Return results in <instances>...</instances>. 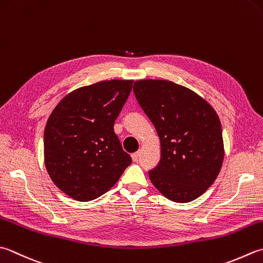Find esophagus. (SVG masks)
<instances>
[{
    "label": "esophagus",
    "instance_id": "obj_1",
    "mask_svg": "<svg viewBox=\"0 0 263 263\" xmlns=\"http://www.w3.org/2000/svg\"><path fill=\"white\" fill-rule=\"evenodd\" d=\"M139 156H140V152H137V153H135V154H132L131 157H132V159H133V162H138Z\"/></svg>",
    "mask_w": 263,
    "mask_h": 263
}]
</instances>
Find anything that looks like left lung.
I'll return each mask as SVG.
<instances>
[{"label": "left lung", "instance_id": "1", "mask_svg": "<svg viewBox=\"0 0 263 263\" xmlns=\"http://www.w3.org/2000/svg\"><path fill=\"white\" fill-rule=\"evenodd\" d=\"M133 92L161 141V161L149 171L152 183L172 202L198 198L212 186L223 163L217 111L196 92L171 81L139 80Z\"/></svg>", "mask_w": 263, "mask_h": 263}]
</instances>
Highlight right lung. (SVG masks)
<instances>
[{
  "label": "right lung",
  "mask_w": 263,
  "mask_h": 263,
  "mask_svg": "<svg viewBox=\"0 0 263 263\" xmlns=\"http://www.w3.org/2000/svg\"><path fill=\"white\" fill-rule=\"evenodd\" d=\"M133 80L100 81L69 92L49 116L44 164L53 183L79 202L115 186L132 159L114 132Z\"/></svg>",
  "instance_id": "1"
}]
</instances>
